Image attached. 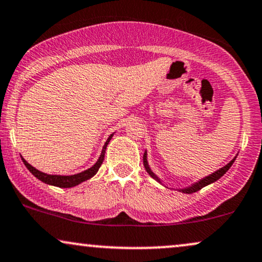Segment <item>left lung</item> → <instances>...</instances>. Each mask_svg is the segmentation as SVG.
Here are the masks:
<instances>
[{"instance_id": "left-lung-1", "label": "left lung", "mask_w": 262, "mask_h": 262, "mask_svg": "<svg viewBox=\"0 0 262 262\" xmlns=\"http://www.w3.org/2000/svg\"><path fill=\"white\" fill-rule=\"evenodd\" d=\"M234 160H235V159H233L232 161L228 163V165H226L225 167H222L221 169H219V171H216L215 173H212V174L207 176L206 178L201 179L200 182L195 183V184L191 185V187H189V188H185V189H181V191H183V193H185V194H191V193H195V191L200 190V189H203L204 187H206V185L211 184V183L216 182L217 179H220V178H221L222 176L225 174V173H226L227 171H228L229 168H231V166L233 165V162H234ZM143 161H144V167H145V169H146V172L149 173V174H150L151 177H152L154 179H156V181H159V182H160V179L157 178L155 174H154L152 171H151V169H150L149 165H147V160H146V152L144 154V156H143ZM160 183H161V182H160Z\"/></svg>"}]
</instances>
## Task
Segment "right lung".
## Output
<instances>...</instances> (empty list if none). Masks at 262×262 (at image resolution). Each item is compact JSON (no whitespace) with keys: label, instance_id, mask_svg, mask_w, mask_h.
Returning a JSON list of instances; mask_svg holds the SVG:
<instances>
[{"label":"right lung","instance_id":"1","mask_svg":"<svg viewBox=\"0 0 262 262\" xmlns=\"http://www.w3.org/2000/svg\"><path fill=\"white\" fill-rule=\"evenodd\" d=\"M112 135H110L108 139H107V141L105 143V146H103L102 149V152H101V156L100 159L97 160V162L91 168L86 169V171L81 172V173H78V174H74V176H53V174H46V173L43 172H40L37 171L36 168H34L33 166L29 165L27 161H25L24 159L23 162L24 165L27 166V168L29 169V171L33 173L34 176L37 179H40L41 182L46 183V184H50V185H55V187H59V188H71V187H75V185L80 184L81 182L84 181H88V179L93 177L95 173L99 171V168L101 167V165H102L103 162V159H105V152H106V147L107 145H108L110 140H111Z\"/></svg>","mask_w":262,"mask_h":262}]
</instances>
